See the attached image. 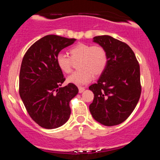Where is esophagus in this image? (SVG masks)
I'll list each match as a JSON object with an SVG mask.
<instances>
[{
    "label": "esophagus",
    "instance_id": "esophagus-1",
    "mask_svg": "<svg viewBox=\"0 0 160 160\" xmlns=\"http://www.w3.org/2000/svg\"><path fill=\"white\" fill-rule=\"evenodd\" d=\"M78 89H79V92H80V93H82V92L85 90V88L81 87V86H80V87H79Z\"/></svg>",
    "mask_w": 160,
    "mask_h": 160
}]
</instances>
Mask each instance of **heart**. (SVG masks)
Listing matches in <instances>:
<instances>
[{"label":"heart","instance_id":"heart-1","mask_svg":"<svg viewBox=\"0 0 160 160\" xmlns=\"http://www.w3.org/2000/svg\"><path fill=\"white\" fill-rule=\"evenodd\" d=\"M70 57L62 52L57 54L56 65L65 74H69L72 68V61H78V71L72 73L67 81L78 86L84 85L92 80L93 75L100 76L104 72L108 65V54L103 47L89 43H79L68 50Z\"/></svg>","mask_w":160,"mask_h":160}]
</instances>
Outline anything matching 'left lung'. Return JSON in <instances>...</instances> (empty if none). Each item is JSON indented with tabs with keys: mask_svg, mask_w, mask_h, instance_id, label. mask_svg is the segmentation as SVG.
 <instances>
[{
	"mask_svg": "<svg viewBox=\"0 0 160 160\" xmlns=\"http://www.w3.org/2000/svg\"><path fill=\"white\" fill-rule=\"evenodd\" d=\"M93 39L105 48L109 60L98 82L89 88L94 93L89 111L100 123L116 126L131 115L140 98V66L132 49L124 42L108 35Z\"/></svg>",
	"mask_w": 160,
	"mask_h": 160,
	"instance_id": "left-lung-1",
	"label": "left lung"
}]
</instances>
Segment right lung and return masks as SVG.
<instances>
[{"instance_id":"1","label":"right lung","mask_w":160,"mask_h":160,"mask_svg":"<svg viewBox=\"0 0 160 160\" xmlns=\"http://www.w3.org/2000/svg\"><path fill=\"white\" fill-rule=\"evenodd\" d=\"M75 40L47 35L31 46L24 55L19 95L29 116L44 128L60 127L71 115L69 102L78 93V88L73 83L61 87L65 78L56 65V58Z\"/></svg>"}]
</instances>
